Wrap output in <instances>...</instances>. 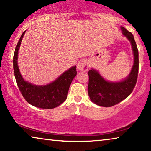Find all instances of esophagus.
<instances>
[{"mask_svg": "<svg viewBox=\"0 0 151 151\" xmlns=\"http://www.w3.org/2000/svg\"><path fill=\"white\" fill-rule=\"evenodd\" d=\"M88 62L86 60H81L77 63V68L80 71H86L88 69Z\"/></svg>", "mask_w": 151, "mask_h": 151, "instance_id": "obj_1", "label": "esophagus"}]
</instances>
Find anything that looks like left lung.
Returning <instances> with one entry per match:
<instances>
[{"instance_id":"8db88e82","label":"left lung","mask_w":151,"mask_h":151,"mask_svg":"<svg viewBox=\"0 0 151 151\" xmlns=\"http://www.w3.org/2000/svg\"><path fill=\"white\" fill-rule=\"evenodd\" d=\"M122 34L131 42L133 51L134 63L131 73L120 82H109L104 80L96 70L88 72V93L91 100L97 105L110 107L127 98L133 91L137 82L139 70V53L133 35L121 27Z\"/></svg>"}]
</instances>
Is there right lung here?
<instances>
[{
  "instance_id": "1",
  "label": "right lung",
  "mask_w": 151,
  "mask_h": 151,
  "mask_svg": "<svg viewBox=\"0 0 151 151\" xmlns=\"http://www.w3.org/2000/svg\"><path fill=\"white\" fill-rule=\"evenodd\" d=\"M25 31L22 33L16 47L13 65L14 76L20 91L25 100L33 106L40 109H51L60 105L67 98L68 91L72 80L76 77V66L72 67L56 80L47 85H34L22 78L18 66V53Z\"/></svg>"
}]
</instances>
